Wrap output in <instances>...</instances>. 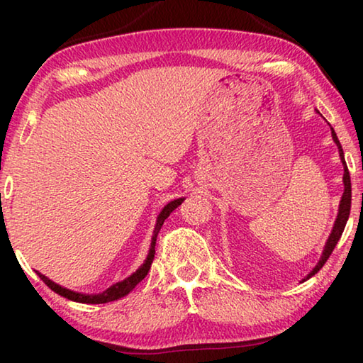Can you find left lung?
<instances>
[{
  "label": "left lung",
  "instance_id": "1",
  "mask_svg": "<svg viewBox=\"0 0 363 363\" xmlns=\"http://www.w3.org/2000/svg\"><path fill=\"white\" fill-rule=\"evenodd\" d=\"M182 200H173L169 201L168 205H164V208L162 211H160L158 218H157V224H155V229H153V235H152V243H150V253L149 257H147V266H149V262L153 261V255H155V242H157V235L160 229H162V225L164 223V219H167L173 210H176L177 205H181ZM36 275L45 281V284L51 288L54 293L60 294V296H64L70 301H75V303H83V304H104V303H108V301H115V299H120L123 296H126L128 293L133 291V288L136 286L140 280H143L147 272H145V266L140 267L139 270H136L131 277H128L126 280L120 281V284H115L113 286L107 288L106 291H102L99 294H86V293H78V291H73L69 290V288H64L62 285L56 284V281H52L49 277H46L45 274H41L40 270H35Z\"/></svg>",
  "mask_w": 363,
  "mask_h": 363
}]
</instances>
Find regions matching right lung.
Segmentation results:
<instances>
[{"mask_svg": "<svg viewBox=\"0 0 363 363\" xmlns=\"http://www.w3.org/2000/svg\"><path fill=\"white\" fill-rule=\"evenodd\" d=\"M331 138H333V143L337 147V152H340V158H341V163H342V168H344V174H342V184H344V192L341 195V200H340V208H337V216L335 220V225L333 229H331V233L328 237L327 243H325V248H323V253L320 256V259H318L317 266L311 270V274L307 275L306 279H311L312 275H315L318 270L323 267V264L327 262V259L331 255V251L335 250L337 240L341 238V233L344 230V225H346L347 219H349V213H351V176H349V169H347V164H346V160H344V152H342V147L340 144V140L336 138V133L331 131ZM147 262V261H145ZM145 266V272H149V267H150V262L149 266L144 264ZM143 266V267H144Z\"/></svg>", "mask_w": 363, "mask_h": 363, "instance_id": "add662e5", "label": "right lung"}]
</instances>
